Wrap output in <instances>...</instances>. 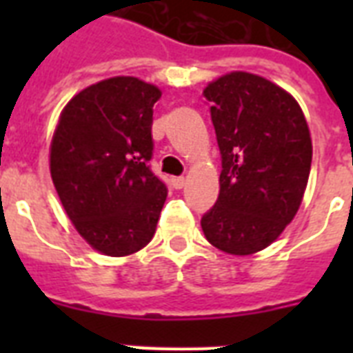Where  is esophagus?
<instances>
[{"label":"esophagus","mask_w":353,"mask_h":353,"mask_svg":"<svg viewBox=\"0 0 353 353\" xmlns=\"http://www.w3.org/2000/svg\"><path fill=\"white\" fill-rule=\"evenodd\" d=\"M185 185V177L179 176V177H172V187L174 188H183Z\"/></svg>","instance_id":"esophagus-1"}]
</instances>
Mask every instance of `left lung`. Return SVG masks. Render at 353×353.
<instances>
[{"label": "left lung", "mask_w": 353, "mask_h": 353, "mask_svg": "<svg viewBox=\"0 0 353 353\" xmlns=\"http://www.w3.org/2000/svg\"><path fill=\"white\" fill-rule=\"evenodd\" d=\"M203 95L221 174L201 229L220 251L245 256L271 245L295 218L312 168V137L299 102L258 74H223Z\"/></svg>", "instance_id": "left-lung-1"}]
</instances>
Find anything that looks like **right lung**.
I'll list each match as a JSON object with an SVG mask.
<instances>
[{"label":"right lung","mask_w":353,"mask_h":353,"mask_svg":"<svg viewBox=\"0 0 353 353\" xmlns=\"http://www.w3.org/2000/svg\"><path fill=\"white\" fill-rule=\"evenodd\" d=\"M159 88L113 77L63 108L51 141V177L79 234L99 252L126 256L155 234L166 185L150 168Z\"/></svg>","instance_id":"right-lung-1"}]
</instances>
